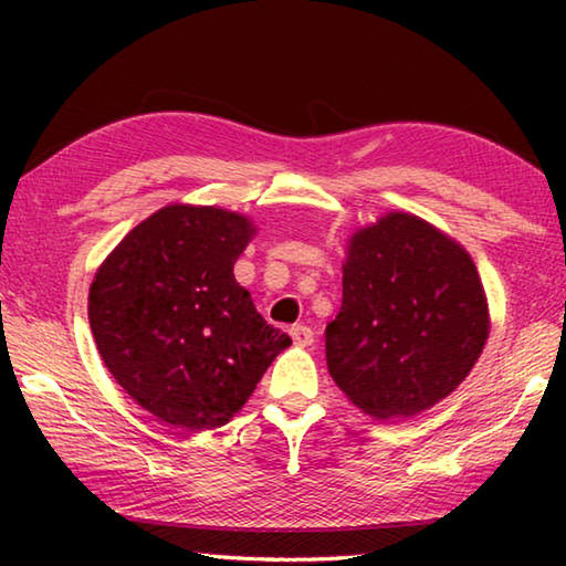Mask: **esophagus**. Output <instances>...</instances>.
I'll use <instances>...</instances> for the list:
<instances>
[{
    "instance_id": "34e87169",
    "label": "esophagus",
    "mask_w": 566,
    "mask_h": 566,
    "mask_svg": "<svg viewBox=\"0 0 566 566\" xmlns=\"http://www.w3.org/2000/svg\"><path fill=\"white\" fill-rule=\"evenodd\" d=\"M290 334H292L294 344H300V347H310V344L314 342V332L306 327V324H294Z\"/></svg>"
}]
</instances>
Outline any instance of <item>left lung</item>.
<instances>
[{"instance_id":"1","label":"left lung","mask_w":566,"mask_h":566,"mask_svg":"<svg viewBox=\"0 0 566 566\" xmlns=\"http://www.w3.org/2000/svg\"><path fill=\"white\" fill-rule=\"evenodd\" d=\"M327 367L352 405L409 419L462 385L490 337L482 280L462 244L389 212L352 234Z\"/></svg>"}]
</instances>
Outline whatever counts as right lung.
Segmentation results:
<instances>
[{
  "instance_id": "obj_1",
  "label": "right lung",
  "mask_w": 566,
  "mask_h": 566,
  "mask_svg": "<svg viewBox=\"0 0 566 566\" xmlns=\"http://www.w3.org/2000/svg\"><path fill=\"white\" fill-rule=\"evenodd\" d=\"M244 214L169 205L114 247L90 286V327L119 387L187 432L227 424L292 339L234 280Z\"/></svg>"
}]
</instances>
